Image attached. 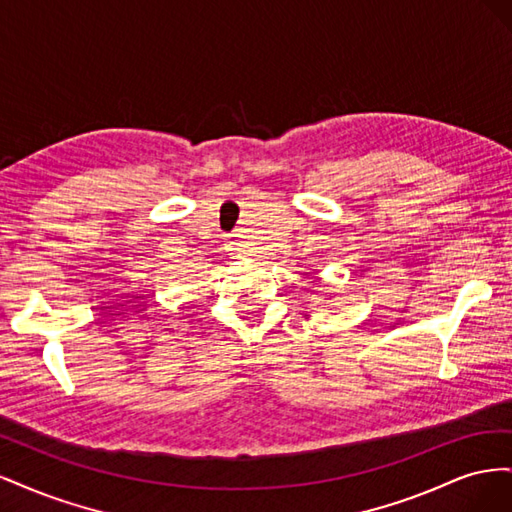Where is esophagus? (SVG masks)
Listing matches in <instances>:
<instances>
[{
  "label": "esophagus",
  "instance_id": "obj_1",
  "mask_svg": "<svg viewBox=\"0 0 512 512\" xmlns=\"http://www.w3.org/2000/svg\"><path fill=\"white\" fill-rule=\"evenodd\" d=\"M228 250L232 254H241V243L237 239H228Z\"/></svg>",
  "mask_w": 512,
  "mask_h": 512
}]
</instances>
